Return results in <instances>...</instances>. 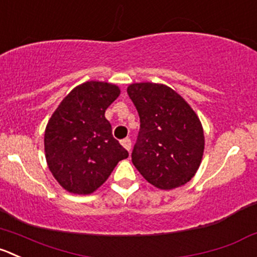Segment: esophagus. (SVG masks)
<instances>
[{
    "label": "esophagus",
    "instance_id": "1",
    "mask_svg": "<svg viewBox=\"0 0 257 257\" xmlns=\"http://www.w3.org/2000/svg\"><path fill=\"white\" fill-rule=\"evenodd\" d=\"M121 146L124 147V148L126 149V151L128 152H131V149H132V141L129 138H124V139H121Z\"/></svg>",
    "mask_w": 257,
    "mask_h": 257
}]
</instances>
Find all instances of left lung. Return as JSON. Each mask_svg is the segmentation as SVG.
I'll use <instances>...</instances> for the list:
<instances>
[{"instance_id":"left-lung-1","label":"left lung","mask_w":257,"mask_h":257,"mask_svg":"<svg viewBox=\"0 0 257 257\" xmlns=\"http://www.w3.org/2000/svg\"><path fill=\"white\" fill-rule=\"evenodd\" d=\"M141 119L132 162L154 187L172 189L195 176L202 161L205 136L201 121L173 89L154 83L126 89Z\"/></svg>"}]
</instances>
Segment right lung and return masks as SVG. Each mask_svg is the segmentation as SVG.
I'll return each instance as SVG.
<instances>
[{
    "instance_id": "obj_1",
    "label": "right lung",
    "mask_w": 257,
    "mask_h": 257,
    "mask_svg": "<svg viewBox=\"0 0 257 257\" xmlns=\"http://www.w3.org/2000/svg\"><path fill=\"white\" fill-rule=\"evenodd\" d=\"M116 85L86 81L68 94L45 131V154L60 186L89 195L108 179L128 151L113 137L105 110L119 96Z\"/></svg>"
}]
</instances>
